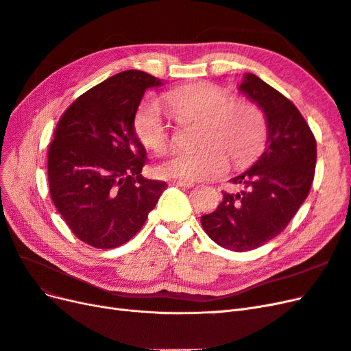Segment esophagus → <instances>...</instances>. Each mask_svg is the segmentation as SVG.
<instances>
[{"label": "esophagus", "instance_id": "esophagus-1", "mask_svg": "<svg viewBox=\"0 0 351 351\" xmlns=\"http://www.w3.org/2000/svg\"><path fill=\"white\" fill-rule=\"evenodd\" d=\"M173 186H178V187H193L195 183L193 182H183V180H174L171 182Z\"/></svg>", "mask_w": 351, "mask_h": 351}]
</instances>
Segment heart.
Masks as SVG:
<instances>
[{
    "mask_svg": "<svg viewBox=\"0 0 351 351\" xmlns=\"http://www.w3.org/2000/svg\"><path fill=\"white\" fill-rule=\"evenodd\" d=\"M167 110L177 120H199L197 149L174 152L158 165L164 178L197 182L227 171L230 156L237 167L258 155L267 136L262 110L247 99H231L230 93L214 83L184 84L164 95ZM134 132L142 145L162 154L171 143L167 114L155 99L145 101L134 115Z\"/></svg>",
    "mask_w": 351,
    "mask_h": 351,
    "instance_id": "heart-1",
    "label": "heart"
}]
</instances>
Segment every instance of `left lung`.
Instances as JSON below:
<instances>
[{
  "label": "left lung",
  "instance_id": "obj_1",
  "mask_svg": "<svg viewBox=\"0 0 351 351\" xmlns=\"http://www.w3.org/2000/svg\"><path fill=\"white\" fill-rule=\"evenodd\" d=\"M239 90L265 115V151L247 171L231 178L244 190L226 192L218 208L200 222L218 246L246 252L277 237L309 195L316 141L294 104L258 76L244 74Z\"/></svg>",
  "mask_w": 351,
  "mask_h": 351
}]
</instances>
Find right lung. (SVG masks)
<instances>
[{"label":"right lung","mask_w":351,"mask_h":351,"mask_svg":"<svg viewBox=\"0 0 351 351\" xmlns=\"http://www.w3.org/2000/svg\"><path fill=\"white\" fill-rule=\"evenodd\" d=\"M164 82L125 70L83 93L62 114L48 151L49 193L73 234L112 249L142 228L167 187L142 177L146 149L134 115Z\"/></svg>","instance_id":"obj_1"}]
</instances>
